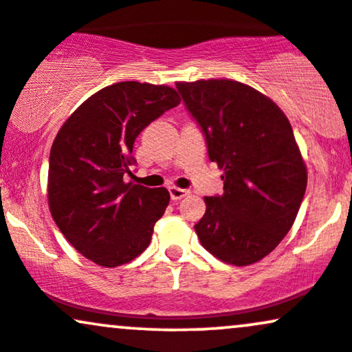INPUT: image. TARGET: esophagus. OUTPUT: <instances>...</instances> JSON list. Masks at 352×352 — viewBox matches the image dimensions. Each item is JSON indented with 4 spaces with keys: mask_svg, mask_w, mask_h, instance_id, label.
Returning a JSON list of instances; mask_svg holds the SVG:
<instances>
[{
    "mask_svg": "<svg viewBox=\"0 0 352 352\" xmlns=\"http://www.w3.org/2000/svg\"><path fill=\"white\" fill-rule=\"evenodd\" d=\"M169 191V196H171L173 201H179L183 199L184 196H188V189H181V188H176V186H169L168 188Z\"/></svg>",
    "mask_w": 352,
    "mask_h": 352,
    "instance_id": "esophagus-1",
    "label": "esophagus"
}]
</instances>
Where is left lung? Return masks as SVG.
<instances>
[{
	"instance_id": "1",
	"label": "left lung",
	"mask_w": 352,
	"mask_h": 352,
	"mask_svg": "<svg viewBox=\"0 0 352 352\" xmlns=\"http://www.w3.org/2000/svg\"><path fill=\"white\" fill-rule=\"evenodd\" d=\"M177 92L224 169V194L204 197L194 226L206 250L230 265L267 257L292 229L307 191V164L278 105L230 80L177 82Z\"/></svg>"
}]
</instances>
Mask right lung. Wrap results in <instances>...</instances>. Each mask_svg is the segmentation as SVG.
Segmentation results:
<instances>
[{
  "mask_svg": "<svg viewBox=\"0 0 352 352\" xmlns=\"http://www.w3.org/2000/svg\"><path fill=\"white\" fill-rule=\"evenodd\" d=\"M179 102L168 85L118 82L87 98L54 140L49 209L70 245L97 265H123L150 245L169 192L123 176L135 164L136 136Z\"/></svg>",
  "mask_w": 352,
  "mask_h": 352,
  "instance_id": "obj_1",
  "label": "right lung"
}]
</instances>
